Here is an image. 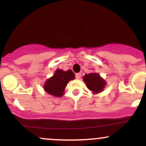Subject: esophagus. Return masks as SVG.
<instances>
[{"mask_svg":"<svg viewBox=\"0 0 146 146\" xmlns=\"http://www.w3.org/2000/svg\"><path fill=\"white\" fill-rule=\"evenodd\" d=\"M80 77H81V73H78L75 74V78H76L77 79H80Z\"/></svg>","mask_w":146,"mask_h":146,"instance_id":"esophagus-1","label":"esophagus"}]
</instances>
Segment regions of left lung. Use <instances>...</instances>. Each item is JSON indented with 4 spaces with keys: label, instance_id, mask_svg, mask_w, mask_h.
Wrapping results in <instances>:
<instances>
[{
    "label": "left lung",
    "instance_id": "obj_1",
    "mask_svg": "<svg viewBox=\"0 0 146 146\" xmlns=\"http://www.w3.org/2000/svg\"><path fill=\"white\" fill-rule=\"evenodd\" d=\"M83 80L86 84V87L93 94H98L104 90L106 85L105 80L98 73H90L83 77Z\"/></svg>",
    "mask_w": 146,
    "mask_h": 146
}]
</instances>
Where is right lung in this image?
Listing matches in <instances>:
<instances>
[{
  "instance_id": "1",
  "label": "right lung",
  "mask_w": 146,
  "mask_h": 146,
  "mask_svg": "<svg viewBox=\"0 0 146 146\" xmlns=\"http://www.w3.org/2000/svg\"><path fill=\"white\" fill-rule=\"evenodd\" d=\"M75 76L71 70L64 71L58 68L54 75L46 80L43 88L52 96L60 98L64 93V89L68 82L74 80Z\"/></svg>"
}]
</instances>
